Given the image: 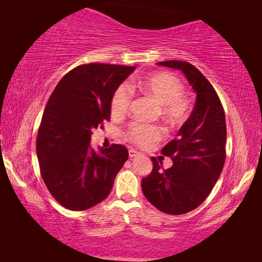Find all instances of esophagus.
<instances>
[{
  "instance_id": "esophagus-1",
  "label": "esophagus",
  "mask_w": 262,
  "mask_h": 262,
  "mask_svg": "<svg viewBox=\"0 0 262 262\" xmlns=\"http://www.w3.org/2000/svg\"><path fill=\"white\" fill-rule=\"evenodd\" d=\"M137 155H139V152H137L136 150H134V149L129 150V158H134L137 156Z\"/></svg>"
}]
</instances>
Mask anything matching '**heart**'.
I'll return each instance as SVG.
<instances>
[{"mask_svg": "<svg viewBox=\"0 0 262 262\" xmlns=\"http://www.w3.org/2000/svg\"><path fill=\"white\" fill-rule=\"evenodd\" d=\"M136 86L159 105V113L164 121L177 126L187 118L189 101L184 96V84L172 74L155 73L148 75L137 81ZM132 99L130 88L127 84H121L113 94L111 112L113 115L125 114L130 107ZM127 139L140 147H150L162 139V129L157 126L133 123L127 130Z\"/></svg>", "mask_w": 262, "mask_h": 262, "instance_id": "b5f03b06", "label": "heart"}]
</instances>
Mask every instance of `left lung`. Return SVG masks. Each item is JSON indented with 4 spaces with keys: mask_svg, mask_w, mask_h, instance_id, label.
Here are the masks:
<instances>
[{
    "mask_svg": "<svg viewBox=\"0 0 262 262\" xmlns=\"http://www.w3.org/2000/svg\"><path fill=\"white\" fill-rule=\"evenodd\" d=\"M157 64L180 70L196 94V100L176 139L162 149L173 165L163 170L157 159L151 157L154 168L142 179V192L158 210L181 215L206 200L223 170L225 114L215 89L193 64L176 60Z\"/></svg>",
    "mask_w": 262,
    "mask_h": 262,
    "instance_id": "1",
    "label": "left lung"
}]
</instances>
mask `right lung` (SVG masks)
<instances>
[{
	"instance_id": "obj_1",
	"label": "right lung",
	"mask_w": 262,
	"mask_h": 262,
	"mask_svg": "<svg viewBox=\"0 0 262 262\" xmlns=\"http://www.w3.org/2000/svg\"><path fill=\"white\" fill-rule=\"evenodd\" d=\"M135 67L82 64L66 74L51 95L37 136L43 183L69 210H85L108 196L128 150L113 144L97 152L92 129L110 120L115 90Z\"/></svg>"
}]
</instances>
